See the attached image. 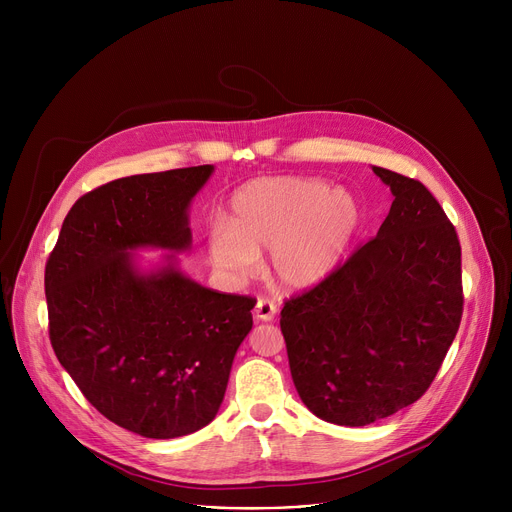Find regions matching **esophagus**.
Segmentation results:
<instances>
[{
    "label": "esophagus",
    "mask_w": 512,
    "mask_h": 512,
    "mask_svg": "<svg viewBox=\"0 0 512 512\" xmlns=\"http://www.w3.org/2000/svg\"><path fill=\"white\" fill-rule=\"evenodd\" d=\"M275 314H277V306H275L271 300H267V298H259V300H257L255 310H253V316H255L257 320H261V322H271V320L275 318Z\"/></svg>",
    "instance_id": "obj_1"
}]
</instances>
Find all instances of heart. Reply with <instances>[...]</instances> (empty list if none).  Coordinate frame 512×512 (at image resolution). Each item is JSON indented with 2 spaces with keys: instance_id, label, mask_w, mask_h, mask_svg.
<instances>
[{
  "instance_id": "obj_1",
  "label": "heart",
  "mask_w": 512,
  "mask_h": 512,
  "mask_svg": "<svg viewBox=\"0 0 512 512\" xmlns=\"http://www.w3.org/2000/svg\"><path fill=\"white\" fill-rule=\"evenodd\" d=\"M358 227L360 206L346 190L316 178H257L233 194L227 225L208 229L206 249L216 267L239 277L271 251L273 277L287 289H308L340 265Z\"/></svg>"
}]
</instances>
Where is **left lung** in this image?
I'll use <instances>...</instances> for the list:
<instances>
[{
    "label": "left lung",
    "instance_id": "1",
    "mask_svg": "<svg viewBox=\"0 0 512 512\" xmlns=\"http://www.w3.org/2000/svg\"><path fill=\"white\" fill-rule=\"evenodd\" d=\"M395 196L377 237L283 302L281 332L304 405L360 427L415 403L460 328L462 249L433 194L373 168Z\"/></svg>",
    "mask_w": 512,
    "mask_h": 512
}]
</instances>
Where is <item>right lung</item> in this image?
Segmentation results:
<instances>
[{
  "label": "right lung",
  "mask_w": 512,
  "mask_h": 512,
  "mask_svg": "<svg viewBox=\"0 0 512 512\" xmlns=\"http://www.w3.org/2000/svg\"><path fill=\"white\" fill-rule=\"evenodd\" d=\"M212 170L127 176L83 194L46 261L56 358L101 415L154 440L214 419L253 328L255 298L202 287L172 263L143 275L129 255L188 249V206Z\"/></svg>",
  "instance_id": "1"
}]
</instances>
